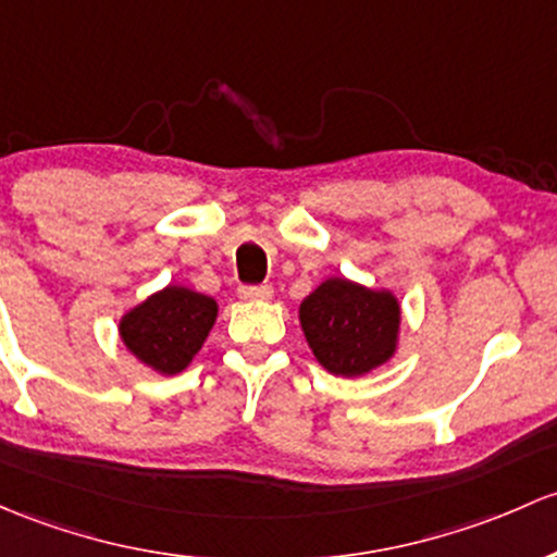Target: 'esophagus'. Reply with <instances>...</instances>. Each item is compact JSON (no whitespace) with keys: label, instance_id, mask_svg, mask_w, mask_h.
Returning a JSON list of instances; mask_svg holds the SVG:
<instances>
[{"label":"esophagus","instance_id":"34e87169","mask_svg":"<svg viewBox=\"0 0 557 557\" xmlns=\"http://www.w3.org/2000/svg\"><path fill=\"white\" fill-rule=\"evenodd\" d=\"M272 294V285H243L239 288V298H245V301H269Z\"/></svg>","mask_w":557,"mask_h":557}]
</instances>
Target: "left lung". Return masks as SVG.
I'll return each mask as SVG.
<instances>
[{
  "instance_id": "1",
  "label": "left lung",
  "mask_w": 557,
  "mask_h": 557,
  "mask_svg": "<svg viewBox=\"0 0 557 557\" xmlns=\"http://www.w3.org/2000/svg\"><path fill=\"white\" fill-rule=\"evenodd\" d=\"M298 323L314 360L327 373L357 379L397 355L403 307L389 288L327 277L301 301Z\"/></svg>"
}]
</instances>
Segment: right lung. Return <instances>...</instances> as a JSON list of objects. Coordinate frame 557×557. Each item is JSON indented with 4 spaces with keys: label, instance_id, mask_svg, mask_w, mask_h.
I'll use <instances>...</instances> for the list:
<instances>
[{
    "label": "right lung",
    "instance_id": "1",
    "mask_svg": "<svg viewBox=\"0 0 557 557\" xmlns=\"http://www.w3.org/2000/svg\"><path fill=\"white\" fill-rule=\"evenodd\" d=\"M219 318V301L186 285H165L120 318V342L160 376L186 371Z\"/></svg>",
    "mask_w": 557,
    "mask_h": 557
}]
</instances>
